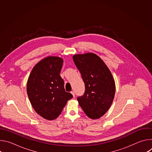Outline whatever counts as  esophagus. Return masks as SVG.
<instances>
[{
	"label": "esophagus",
	"instance_id": "obj_1",
	"mask_svg": "<svg viewBox=\"0 0 152 152\" xmlns=\"http://www.w3.org/2000/svg\"><path fill=\"white\" fill-rule=\"evenodd\" d=\"M71 93L72 94V95H73V97H75V92H74L73 91H71Z\"/></svg>",
	"mask_w": 152,
	"mask_h": 152
}]
</instances>
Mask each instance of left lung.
I'll return each mask as SVG.
<instances>
[{
  "mask_svg": "<svg viewBox=\"0 0 152 152\" xmlns=\"http://www.w3.org/2000/svg\"><path fill=\"white\" fill-rule=\"evenodd\" d=\"M73 61L80 72L85 91L77 100L85 114L98 119L110 109L113 102L115 84L110 69L96 54L74 55Z\"/></svg>",
  "mask_w": 152,
  "mask_h": 152,
  "instance_id": "obj_1",
  "label": "left lung"
}]
</instances>
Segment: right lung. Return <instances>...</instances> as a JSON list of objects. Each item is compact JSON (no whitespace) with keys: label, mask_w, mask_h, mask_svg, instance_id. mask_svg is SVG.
<instances>
[{"label":"right lung","mask_w":152,"mask_h":152,"mask_svg":"<svg viewBox=\"0 0 152 152\" xmlns=\"http://www.w3.org/2000/svg\"><path fill=\"white\" fill-rule=\"evenodd\" d=\"M62 64L61 58L46 57L34 67L28 79L26 89L30 102L35 112L48 120L56 119L73 97L65 91L64 80L59 75Z\"/></svg>","instance_id":"right-lung-1"}]
</instances>
